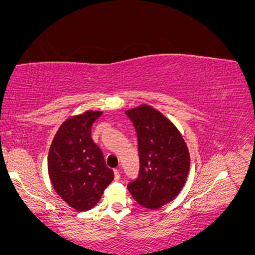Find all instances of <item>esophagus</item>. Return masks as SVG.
I'll use <instances>...</instances> for the list:
<instances>
[{
    "label": "esophagus",
    "mask_w": 255,
    "mask_h": 255,
    "mask_svg": "<svg viewBox=\"0 0 255 255\" xmlns=\"http://www.w3.org/2000/svg\"><path fill=\"white\" fill-rule=\"evenodd\" d=\"M115 173V181H118L121 179V174H120V169H115L114 170Z\"/></svg>",
    "instance_id": "1"
}]
</instances>
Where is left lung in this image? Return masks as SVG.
I'll return each instance as SVG.
<instances>
[{"instance_id": "1", "label": "left lung", "mask_w": 255, "mask_h": 255, "mask_svg": "<svg viewBox=\"0 0 255 255\" xmlns=\"http://www.w3.org/2000/svg\"><path fill=\"white\" fill-rule=\"evenodd\" d=\"M137 131L139 175L128 184L141 207L156 210L180 194L190 168L189 149L172 121L159 110L140 106L125 111Z\"/></svg>"}]
</instances>
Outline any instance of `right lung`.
<instances>
[{
  "label": "right lung",
  "mask_w": 255,
  "mask_h": 255,
  "mask_svg": "<svg viewBox=\"0 0 255 255\" xmlns=\"http://www.w3.org/2000/svg\"><path fill=\"white\" fill-rule=\"evenodd\" d=\"M102 111L88 110L68 117L58 128L47 158L55 193L76 211L95 207L114 180L102 151L92 139V125Z\"/></svg>",
  "instance_id": "obj_1"
}]
</instances>
